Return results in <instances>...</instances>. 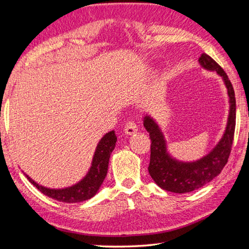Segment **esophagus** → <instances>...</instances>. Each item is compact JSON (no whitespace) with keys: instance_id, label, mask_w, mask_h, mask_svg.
Masks as SVG:
<instances>
[{"instance_id":"obj_1","label":"esophagus","mask_w":249,"mask_h":249,"mask_svg":"<svg viewBox=\"0 0 249 249\" xmlns=\"http://www.w3.org/2000/svg\"><path fill=\"white\" fill-rule=\"evenodd\" d=\"M139 130V125L136 124L133 120H130L129 123H126L124 125V132L126 134H134L136 131Z\"/></svg>"}]
</instances>
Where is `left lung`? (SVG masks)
<instances>
[{
    "instance_id": "8db88e82",
    "label": "left lung",
    "mask_w": 249,
    "mask_h": 249,
    "mask_svg": "<svg viewBox=\"0 0 249 249\" xmlns=\"http://www.w3.org/2000/svg\"><path fill=\"white\" fill-rule=\"evenodd\" d=\"M199 61L203 68L216 71L224 77L230 98V114L226 132L219 144L213 149L212 153L194 163H182L172 159L166 154L165 142L158 125L148 116L144 119V126L149 132L151 141L149 174L162 189L175 194H186L196 190L215 178L227 164L234 139L236 105L234 89L230 79L224 69L207 53H201Z\"/></svg>"
}]
</instances>
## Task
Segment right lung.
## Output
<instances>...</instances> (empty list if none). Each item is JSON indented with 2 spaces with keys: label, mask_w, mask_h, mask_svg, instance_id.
Wrapping results in <instances>:
<instances>
[{
  "label": "right lung",
  "mask_w": 249,
  "mask_h": 249,
  "mask_svg": "<svg viewBox=\"0 0 249 249\" xmlns=\"http://www.w3.org/2000/svg\"><path fill=\"white\" fill-rule=\"evenodd\" d=\"M116 142H117V138H116L114 131H110L103 136L102 140L99 142L98 147H96L89 173L77 185L70 187V188L48 189L36 184L28 175L25 176L33 186L52 199L65 203L86 201L98 192L100 186L102 185L103 180L105 179V176L107 174L109 157L111 151L115 148Z\"/></svg>",
  "instance_id": "1"
}]
</instances>
